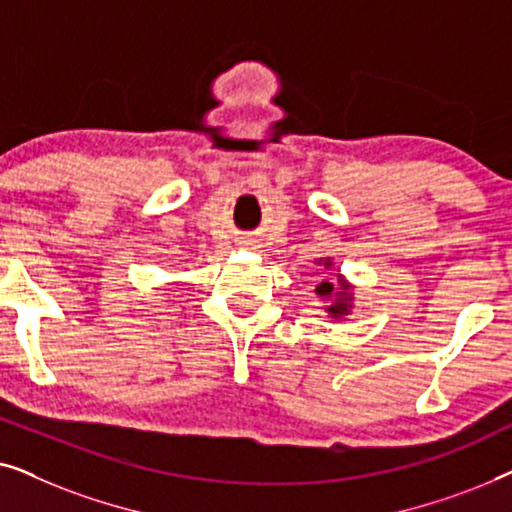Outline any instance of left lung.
I'll use <instances>...</instances> for the list:
<instances>
[{"instance_id":"8db88e82","label":"left lung","mask_w":512,"mask_h":512,"mask_svg":"<svg viewBox=\"0 0 512 512\" xmlns=\"http://www.w3.org/2000/svg\"><path fill=\"white\" fill-rule=\"evenodd\" d=\"M326 265H331V261H326ZM317 293H319V296H324V298H331V305L326 307V312L331 314L333 319L345 317V314H349V310H352L354 296L349 293V284H345V279H342L340 291H333L331 282H321L317 286Z\"/></svg>"}]
</instances>
